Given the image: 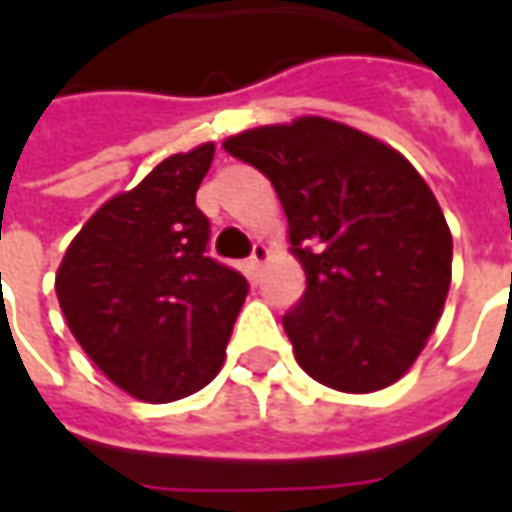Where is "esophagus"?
<instances>
[{
	"mask_svg": "<svg viewBox=\"0 0 512 512\" xmlns=\"http://www.w3.org/2000/svg\"><path fill=\"white\" fill-rule=\"evenodd\" d=\"M267 256H270V250H267L265 245L253 247V253H250V259H247V273H250V276H256V273L262 270V265L267 262Z\"/></svg>",
	"mask_w": 512,
	"mask_h": 512,
	"instance_id": "34e87169",
	"label": "esophagus"
}]
</instances>
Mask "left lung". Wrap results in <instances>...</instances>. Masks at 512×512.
I'll return each mask as SVG.
<instances>
[{"label":"left lung","mask_w":512,"mask_h":512,"mask_svg":"<svg viewBox=\"0 0 512 512\" xmlns=\"http://www.w3.org/2000/svg\"><path fill=\"white\" fill-rule=\"evenodd\" d=\"M262 170L307 290L282 325L310 379L342 393L399 382L442 319L453 236L399 150L325 116L222 142Z\"/></svg>","instance_id":"8db88e82"}]
</instances>
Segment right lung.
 I'll return each instance as SVG.
<instances>
[{"instance_id":"obj_1","label":"right lung","mask_w":512,"mask_h":512,"mask_svg":"<svg viewBox=\"0 0 512 512\" xmlns=\"http://www.w3.org/2000/svg\"><path fill=\"white\" fill-rule=\"evenodd\" d=\"M216 145L173 153L73 236L56 270L70 333L110 382L165 404L213 382L245 305L242 273L205 256L196 190Z\"/></svg>"}]
</instances>
